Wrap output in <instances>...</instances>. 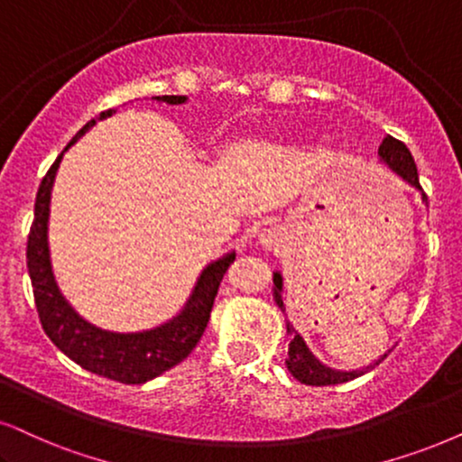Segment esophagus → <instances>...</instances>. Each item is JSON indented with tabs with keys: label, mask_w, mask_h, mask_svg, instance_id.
I'll return each mask as SVG.
<instances>
[{
	"label": "esophagus",
	"mask_w": 462,
	"mask_h": 462,
	"mask_svg": "<svg viewBox=\"0 0 462 462\" xmlns=\"http://www.w3.org/2000/svg\"><path fill=\"white\" fill-rule=\"evenodd\" d=\"M258 241L264 245V247H277L282 243V235H279L274 227H268V230H262L258 235Z\"/></svg>",
	"instance_id": "esophagus-1"
}]
</instances>
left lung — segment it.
Returning a JSON list of instances; mask_svg holds the SVG:
<instances>
[{"instance_id": "8db88e82", "label": "left lung", "mask_w": 462, "mask_h": 462, "mask_svg": "<svg viewBox=\"0 0 462 462\" xmlns=\"http://www.w3.org/2000/svg\"><path fill=\"white\" fill-rule=\"evenodd\" d=\"M379 157H382V162L386 163L390 171L399 174L402 180H407V183L413 185L416 189H422L420 188L416 162H413L410 149H407L401 140H396L393 136L383 138V143L379 144ZM424 200H426V196H424ZM273 283H274V288H273L274 302H277V307L282 309V311H285V305L282 299V290H283L282 274L273 273ZM288 335L291 338H290V349H288V358H285V365H288V371L291 373V375L299 379L300 383H307V386H335V383H346V382H349V379L365 375L366 371H371L373 366L379 365V362L386 358V354H383L382 358L375 362V365L365 366V369H358V371H337V369H330V366L322 365V362L315 358V356L309 352L307 343L302 341V337L294 328H291L290 324H288Z\"/></svg>"}]
</instances>
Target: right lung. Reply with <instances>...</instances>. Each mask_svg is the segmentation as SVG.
Returning <instances> with one entry per match:
<instances>
[{
	"label": "right lung",
	"mask_w": 462,
	"mask_h": 462,
	"mask_svg": "<svg viewBox=\"0 0 462 462\" xmlns=\"http://www.w3.org/2000/svg\"><path fill=\"white\" fill-rule=\"evenodd\" d=\"M153 100L166 104H185V96H155ZM115 110H104L100 116L91 119L83 130L69 140V144L61 151L55 163L44 174L36 196L33 208V224L27 238V271L32 277L33 299L40 315V324L52 343L61 349L68 358L83 369L96 375L115 379L121 383H144L149 379L162 375L163 371L172 369L180 360L191 354L198 346L204 328H207L211 309L217 296L219 283L224 279L227 266L235 262L236 255L227 254L204 268L191 291L188 305L183 307L177 318L171 322L157 326V328L143 332H110L87 322L69 307L63 294L57 288L55 274L51 266L49 254V211H51V189L55 183L57 168L66 151L79 140L87 130L96 125V121L106 119Z\"/></svg>",
	"instance_id": "1"
}]
</instances>
